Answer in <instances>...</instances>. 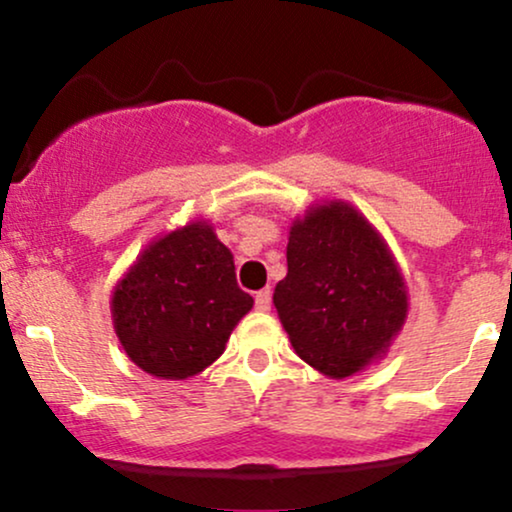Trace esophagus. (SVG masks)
<instances>
[{
  "label": "esophagus",
  "mask_w": 512,
  "mask_h": 512,
  "mask_svg": "<svg viewBox=\"0 0 512 512\" xmlns=\"http://www.w3.org/2000/svg\"><path fill=\"white\" fill-rule=\"evenodd\" d=\"M255 305H257V310H260V313H267V310L272 308V291L262 289L260 293H257Z\"/></svg>",
  "instance_id": "34e87169"
}]
</instances>
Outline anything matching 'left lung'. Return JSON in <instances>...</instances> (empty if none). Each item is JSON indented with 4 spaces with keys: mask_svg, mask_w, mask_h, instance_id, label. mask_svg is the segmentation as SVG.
Masks as SVG:
<instances>
[{
    "mask_svg": "<svg viewBox=\"0 0 512 512\" xmlns=\"http://www.w3.org/2000/svg\"><path fill=\"white\" fill-rule=\"evenodd\" d=\"M286 264L274 308L308 366L344 380L387 356L407 322L409 291L363 211L346 199L310 204L291 221Z\"/></svg>",
    "mask_w": 512,
    "mask_h": 512,
    "instance_id": "left-lung-1",
    "label": "left lung"
}]
</instances>
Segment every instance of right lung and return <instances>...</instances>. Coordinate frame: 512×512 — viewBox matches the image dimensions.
<instances>
[{
  "label": "right lung",
  "mask_w": 512,
  "mask_h": 512,
  "mask_svg": "<svg viewBox=\"0 0 512 512\" xmlns=\"http://www.w3.org/2000/svg\"><path fill=\"white\" fill-rule=\"evenodd\" d=\"M252 305L238 289L231 250L207 219L149 240L110 293L120 346L158 380H187L209 368Z\"/></svg>",
  "instance_id": "obj_1"
}]
</instances>
